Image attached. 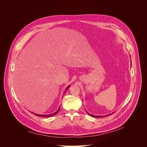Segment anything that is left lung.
<instances>
[{"label":"left lung","instance_id":"obj_1","mask_svg":"<svg viewBox=\"0 0 147 147\" xmlns=\"http://www.w3.org/2000/svg\"><path fill=\"white\" fill-rule=\"evenodd\" d=\"M86 112H87V111H86ZM87 113L88 114V115H90V116H92V117H103V116H95V115H91V114H90L88 112H87ZM112 113H111V114H109V115H106V116H108V115H111Z\"/></svg>","mask_w":147,"mask_h":147}]
</instances>
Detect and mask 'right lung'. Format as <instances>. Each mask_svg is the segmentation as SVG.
Listing matches in <instances>:
<instances>
[{
  "label": "right lung",
  "instance_id": "obj_1",
  "mask_svg": "<svg viewBox=\"0 0 147 147\" xmlns=\"http://www.w3.org/2000/svg\"><path fill=\"white\" fill-rule=\"evenodd\" d=\"M70 86H67V87L66 88V91H65V92H64V94L66 92V90L70 87ZM59 110H60V108L58 109V110L56 112H55V113H52V114H50V115H38V114H35V113H32L33 114H34V115H36V116H41V117H51V116H54V115H55L56 114H57L58 112H59Z\"/></svg>",
  "mask_w": 147,
  "mask_h": 147
}]
</instances>
